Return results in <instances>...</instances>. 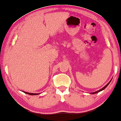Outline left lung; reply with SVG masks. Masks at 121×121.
I'll return each instance as SVG.
<instances>
[{
	"mask_svg": "<svg viewBox=\"0 0 121 121\" xmlns=\"http://www.w3.org/2000/svg\"><path fill=\"white\" fill-rule=\"evenodd\" d=\"M111 81H112V79H111V81H109V82H108V83H107V84H106V86H105L104 87H103V88H101V89H99V90L97 91H95V92H92V93H91V94H92V95H93V94H95V93H98V92H101V91H102L104 90V89L105 88H106L107 87V86H108V84H109V83H110V82H111Z\"/></svg>",
	"mask_w": 121,
	"mask_h": 121,
	"instance_id": "obj_1",
	"label": "left lung"
}]
</instances>
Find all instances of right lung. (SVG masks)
<instances>
[{
	"label": "right lung",
	"instance_id": "add662e5",
	"mask_svg": "<svg viewBox=\"0 0 121 121\" xmlns=\"http://www.w3.org/2000/svg\"><path fill=\"white\" fill-rule=\"evenodd\" d=\"M24 93H26V94H28V95H39V93H29V92H24V91H23Z\"/></svg>",
	"mask_w": 121,
	"mask_h": 121
}]
</instances>
